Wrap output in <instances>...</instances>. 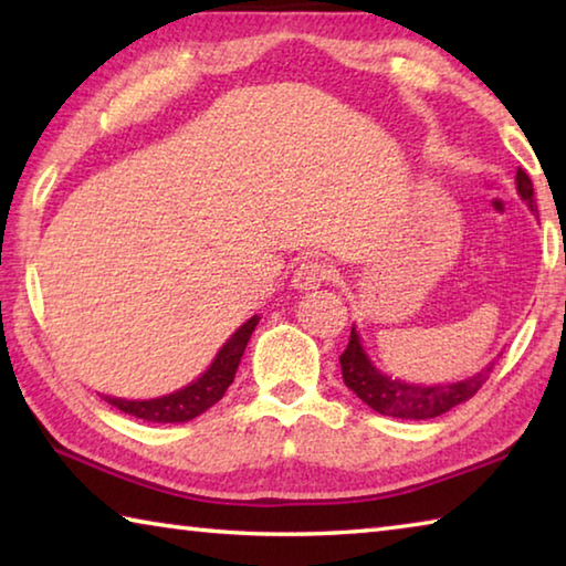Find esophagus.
Returning a JSON list of instances; mask_svg holds the SVG:
<instances>
[{"mask_svg": "<svg viewBox=\"0 0 566 566\" xmlns=\"http://www.w3.org/2000/svg\"><path fill=\"white\" fill-rule=\"evenodd\" d=\"M332 266L317 262V260H306L294 270L292 276V286L300 292H310V290H317L324 282L332 280Z\"/></svg>", "mask_w": 566, "mask_h": 566, "instance_id": "esophagus-1", "label": "esophagus"}]
</instances>
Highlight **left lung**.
Instances as JSON below:
<instances>
[{
  "label": "left lung",
  "instance_id": "left-lung-1",
  "mask_svg": "<svg viewBox=\"0 0 566 566\" xmlns=\"http://www.w3.org/2000/svg\"><path fill=\"white\" fill-rule=\"evenodd\" d=\"M516 191L526 202V207L536 212L534 205V187L532 179L524 169H516ZM342 364V379L354 395H357L364 405H369L375 411L385 417H397V419H434L444 411L454 409L462 401L472 399L486 379H490V367H484L479 375L452 381V385H437V387H419V385H407V381L391 379L369 361L367 352L361 347V339L357 329L352 327L347 349L342 352L339 357Z\"/></svg>",
  "mask_w": 566,
  "mask_h": 566
}]
</instances>
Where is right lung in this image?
<instances>
[{"instance_id":"1","label":"right lung","mask_w":566,"mask_h":566,"mask_svg":"<svg viewBox=\"0 0 566 566\" xmlns=\"http://www.w3.org/2000/svg\"><path fill=\"white\" fill-rule=\"evenodd\" d=\"M260 317L244 322L227 344L219 349L217 359L209 364V369L197 381H191L189 387L175 391V395L157 397V399H142V401H129V399H117V397H104L112 407H117L124 415H132L145 421H159V424H175V421H189L202 415L219 399L224 397L227 387L234 381L237 367L242 361V354L247 349V342L252 337V332Z\"/></svg>"}]
</instances>
